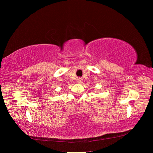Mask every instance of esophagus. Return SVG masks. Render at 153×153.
<instances>
[{
  "label": "esophagus",
  "mask_w": 153,
  "mask_h": 153,
  "mask_svg": "<svg viewBox=\"0 0 153 153\" xmlns=\"http://www.w3.org/2000/svg\"><path fill=\"white\" fill-rule=\"evenodd\" d=\"M83 82V79L82 78H77V82L78 83V84H82Z\"/></svg>",
  "instance_id": "esophagus-1"
}]
</instances>
